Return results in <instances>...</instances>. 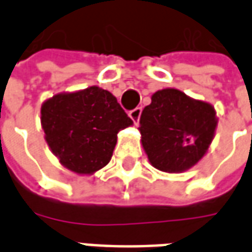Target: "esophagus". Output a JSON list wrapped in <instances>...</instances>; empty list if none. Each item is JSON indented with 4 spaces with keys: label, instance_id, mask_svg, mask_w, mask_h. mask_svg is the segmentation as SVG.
I'll return each mask as SVG.
<instances>
[{
    "label": "esophagus",
    "instance_id": "obj_1",
    "mask_svg": "<svg viewBox=\"0 0 252 252\" xmlns=\"http://www.w3.org/2000/svg\"><path fill=\"white\" fill-rule=\"evenodd\" d=\"M140 115H142V108H135V109L129 112V117H131L132 120L135 121V123H137V121H139V119H140Z\"/></svg>",
    "mask_w": 252,
    "mask_h": 252
}]
</instances>
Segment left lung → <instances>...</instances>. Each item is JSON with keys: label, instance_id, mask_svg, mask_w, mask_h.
I'll use <instances>...</instances> for the list:
<instances>
[{"label": "left lung", "instance_id": "left-lung-1", "mask_svg": "<svg viewBox=\"0 0 252 252\" xmlns=\"http://www.w3.org/2000/svg\"><path fill=\"white\" fill-rule=\"evenodd\" d=\"M216 110L178 89L158 90L140 116L139 131L150 163L164 173H182L204 157L215 137Z\"/></svg>", "mask_w": 252, "mask_h": 252}]
</instances>
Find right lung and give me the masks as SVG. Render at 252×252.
<instances>
[{
	"instance_id": "1",
	"label": "right lung",
	"mask_w": 252,
	"mask_h": 252,
	"mask_svg": "<svg viewBox=\"0 0 252 252\" xmlns=\"http://www.w3.org/2000/svg\"><path fill=\"white\" fill-rule=\"evenodd\" d=\"M40 120L52 154L81 175L94 174L109 163L117 133L133 124L115 95L98 86L46 99Z\"/></svg>"
}]
</instances>
